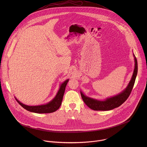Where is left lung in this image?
I'll return each mask as SVG.
<instances>
[{
    "instance_id": "1",
    "label": "left lung",
    "mask_w": 147,
    "mask_h": 147,
    "mask_svg": "<svg viewBox=\"0 0 147 147\" xmlns=\"http://www.w3.org/2000/svg\"><path fill=\"white\" fill-rule=\"evenodd\" d=\"M134 57L135 60V68L134 70L132 76L126 89L119 94L115 96L107 98L104 101H100L87 97L84 95L82 92H80L81 96L84 103L90 109L97 111L110 110L114 109V108L119 107L126 101L129 96L130 95V93L134 87L138 74V62L134 54Z\"/></svg>"
}]
</instances>
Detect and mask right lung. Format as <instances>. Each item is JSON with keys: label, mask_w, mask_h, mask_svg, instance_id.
<instances>
[{"label": "right lung", "mask_w": 147, "mask_h": 147, "mask_svg": "<svg viewBox=\"0 0 147 147\" xmlns=\"http://www.w3.org/2000/svg\"><path fill=\"white\" fill-rule=\"evenodd\" d=\"M68 81H69V79L66 80L60 85L59 89L57 95L55 96V97L53 98V100H52L51 101H50L49 103L46 104L38 105V106H28V105L23 104L22 103L20 102L16 98H15L16 100L23 108H24L26 110L30 112L39 113V114L53 113L56 110H57L62 104V101L63 100V95L64 93L65 86Z\"/></svg>", "instance_id": "right-lung-1"}]
</instances>
